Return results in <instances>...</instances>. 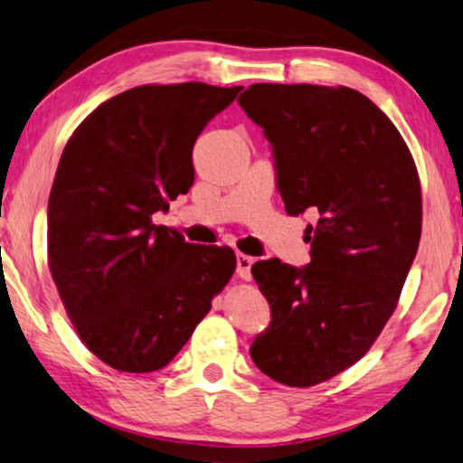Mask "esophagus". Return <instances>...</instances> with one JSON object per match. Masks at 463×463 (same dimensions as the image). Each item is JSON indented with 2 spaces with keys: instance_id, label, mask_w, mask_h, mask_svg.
<instances>
[{
  "instance_id": "34e87169",
  "label": "esophagus",
  "mask_w": 463,
  "mask_h": 463,
  "mask_svg": "<svg viewBox=\"0 0 463 463\" xmlns=\"http://www.w3.org/2000/svg\"><path fill=\"white\" fill-rule=\"evenodd\" d=\"M253 258H249L245 253H237V274L243 278V280H251V266Z\"/></svg>"
}]
</instances>
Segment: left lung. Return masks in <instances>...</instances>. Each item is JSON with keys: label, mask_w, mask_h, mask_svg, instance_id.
I'll return each mask as SVG.
<instances>
[{"label": "left lung", "mask_w": 463, "mask_h": 463, "mask_svg": "<svg viewBox=\"0 0 463 463\" xmlns=\"http://www.w3.org/2000/svg\"><path fill=\"white\" fill-rule=\"evenodd\" d=\"M274 148L286 214L311 210V263H253L271 321L251 344L288 387L335 377L369 352L398 307L422 229L420 181L381 109L346 86L251 84L239 97Z\"/></svg>", "instance_id": "1"}]
</instances>
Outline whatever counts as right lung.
I'll list each match as a JSON object with an SVG mask.
<instances>
[{
  "label": "right lung",
  "mask_w": 463,
  "mask_h": 463,
  "mask_svg": "<svg viewBox=\"0 0 463 463\" xmlns=\"http://www.w3.org/2000/svg\"><path fill=\"white\" fill-rule=\"evenodd\" d=\"M241 88H131L65 144L49 195V269L80 340L117 371L171 363L234 274L231 247L185 243L152 214L194 185L195 139Z\"/></svg>",
  "instance_id": "add662e5"
}]
</instances>
